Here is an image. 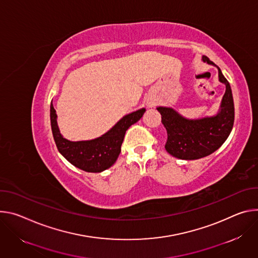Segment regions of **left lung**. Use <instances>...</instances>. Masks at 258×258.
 Masks as SVG:
<instances>
[{
	"label": "left lung",
	"instance_id": "obj_1",
	"mask_svg": "<svg viewBox=\"0 0 258 258\" xmlns=\"http://www.w3.org/2000/svg\"><path fill=\"white\" fill-rule=\"evenodd\" d=\"M202 60L216 67L207 56ZM218 80L225 85V92L221 99L218 112L211 117L187 119L170 106H158L162 123L167 130L166 151L180 160H198L207 157L218 150L230 135L235 120V106L230 83L224 78L220 69Z\"/></svg>",
	"mask_w": 258,
	"mask_h": 258
}]
</instances>
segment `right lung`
Masks as SVG:
<instances>
[{"mask_svg":"<svg viewBox=\"0 0 258 258\" xmlns=\"http://www.w3.org/2000/svg\"><path fill=\"white\" fill-rule=\"evenodd\" d=\"M145 112L146 108L142 107L126 114L116 125L97 138L71 141L61 135L57 125L56 110L51 102V129L57 149L72 165L86 172L98 173L111 167L117 161L126 131L131 125L138 122Z\"/></svg>","mask_w":258,"mask_h":258,"instance_id":"obj_1","label":"right lung"}]
</instances>
